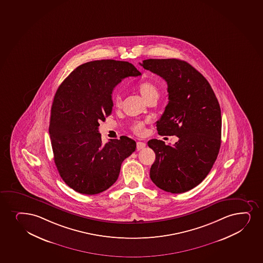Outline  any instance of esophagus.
<instances>
[{
    "instance_id": "esophagus-1",
    "label": "esophagus",
    "mask_w": 263,
    "mask_h": 263,
    "mask_svg": "<svg viewBox=\"0 0 263 263\" xmlns=\"http://www.w3.org/2000/svg\"><path fill=\"white\" fill-rule=\"evenodd\" d=\"M145 142H137V143H136V148H137V151H141V149L145 148Z\"/></svg>"
}]
</instances>
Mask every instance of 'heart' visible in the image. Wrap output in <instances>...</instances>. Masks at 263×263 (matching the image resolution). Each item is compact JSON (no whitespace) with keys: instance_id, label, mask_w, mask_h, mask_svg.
Listing matches in <instances>:
<instances>
[{"instance_id":"heart-1","label":"heart","mask_w":263,"mask_h":263,"mask_svg":"<svg viewBox=\"0 0 263 263\" xmlns=\"http://www.w3.org/2000/svg\"><path fill=\"white\" fill-rule=\"evenodd\" d=\"M138 90L146 100H148L152 97L158 96V86L152 82H143L142 84H140L138 85ZM112 103H114L115 107L120 108L122 104V97L120 94H116L112 99ZM131 129L133 130L134 132L137 135H142L144 133L145 127H144V124L141 121H136L131 125Z\"/></svg>"}]
</instances>
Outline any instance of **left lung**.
I'll use <instances>...</instances> for the list:
<instances>
[{"label": "left lung", "instance_id": "left-lung-1", "mask_svg": "<svg viewBox=\"0 0 263 263\" xmlns=\"http://www.w3.org/2000/svg\"><path fill=\"white\" fill-rule=\"evenodd\" d=\"M140 64L164 78L168 86L169 102L157 121L158 135L179 137L173 146L148 141L156 154L149 176L164 191L185 193L206 178L217 158L222 129L219 103L206 78L185 61L148 59Z\"/></svg>", "mask_w": 263, "mask_h": 263}]
</instances>
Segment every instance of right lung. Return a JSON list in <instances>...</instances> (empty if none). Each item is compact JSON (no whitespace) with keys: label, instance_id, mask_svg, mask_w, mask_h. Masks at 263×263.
Listing matches in <instances>:
<instances>
[{"label":"right lung","instance_id":"1","mask_svg":"<svg viewBox=\"0 0 263 263\" xmlns=\"http://www.w3.org/2000/svg\"><path fill=\"white\" fill-rule=\"evenodd\" d=\"M141 72L127 62H86L62 82L53 99L49 134L57 170L67 185L84 195H97L117 180L121 164L136 151L127 136L102 144L100 121L111 114V92Z\"/></svg>","mask_w":263,"mask_h":263}]
</instances>
